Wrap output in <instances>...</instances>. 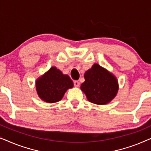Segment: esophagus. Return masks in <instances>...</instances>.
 <instances>
[{"label":"esophagus","instance_id":"34e87169","mask_svg":"<svg viewBox=\"0 0 151 151\" xmlns=\"http://www.w3.org/2000/svg\"><path fill=\"white\" fill-rule=\"evenodd\" d=\"M73 84H74V86H75L76 87H78V86H80V82H78V80H76V81H74Z\"/></svg>","mask_w":151,"mask_h":151}]
</instances>
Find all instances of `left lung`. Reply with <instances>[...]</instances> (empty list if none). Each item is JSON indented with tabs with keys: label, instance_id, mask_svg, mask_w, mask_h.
<instances>
[{
	"label": "left lung",
	"instance_id": "8db88e82",
	"mask_svg": "<svg viewBox=\"0 0 151 151\" xmlns=\"http://www.w3.org/2000/svg\"><path fill=\"white\" fill-rule=\"evenodd\" d=\"M84 79L80 88L89 102L106 104L116 96L119 88L117 78L98 64H94L85 72Z\"/></svg>",
	"mask_w": 151,
	"mask_h": 151
}]
</instances>
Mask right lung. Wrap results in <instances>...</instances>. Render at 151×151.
I'll use <instances>...</instances> for the list:
<instances>
[{
    "instance_id": "obj_1",
    "label": "right lung",
    "mask_w": 151,
    "mask_h": 151,
    "mask_svg": "<svg viewBox=\"0 0 151 151\" xmlns=\"http://www.w3.org/2000/svg\"><path fill=\"white\" fill-rule=\"evenodd\" d=\"M36 86L37 93L41 100L54 103L62 100L67 89L73 87V83L69 76L52 67L37 79Z\"/></svg>"
}]
</instances>
